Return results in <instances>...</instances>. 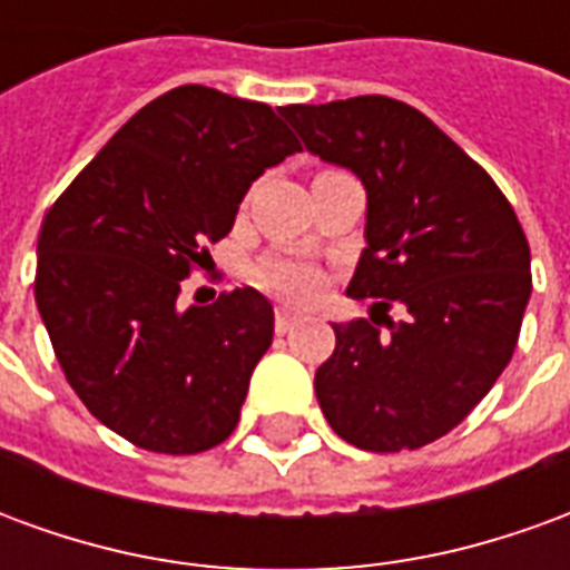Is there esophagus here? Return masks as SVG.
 <instances>
[{"label": "esophagus", "mask_w": 570, "mask_h": 570, "mask_svg": "<svg viewBox=\"0 0 570 570\" xmlns=\"http://www.w3.org/2000/svg\"><path fill=\"white\" fill-rule=\"evenodd\" d=\"M298 321V311L289 308V305H281V308L274 311V330L277 333H286V330H293Z\"/></svg>", "instance_id": "1"}]
</instances>
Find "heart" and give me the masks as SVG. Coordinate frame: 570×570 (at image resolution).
<instances>
[{"label": "heart", "instance_id": "1", "mask_svg": "<svg viewBox=\"0 0 570 570\" xmlns=\"http://www.w3.org/2000/svg\"><path fill=\"white\" fill-rule=\"evenodd\" d=\"M259 284L289 298H308L321 286L317 265L305 256H272L259 265Z\"/></svg>", "mask_w": 570, "mask_h": 570}]
</instances>
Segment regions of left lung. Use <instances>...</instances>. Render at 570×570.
Listing matches in <instances>:
<instances>
[{
	"label": "left lung",
	"mask_w": 570,
	"mask_h": 570,
	"mask_svg": "<svg viewBox=\"0 0 570 570\" xmlns=\"http://www.w3.org/2000/svg\"><path fill=\"white\" fill-rule=\"evenodd\" d=\"M277 112L366 188L347 296L372 298L387 326L375 314L335 323L317 403L357 449H421L458 428L513 357L531 296L525 232L494 179L409 104L372 94Z\"/></svg>",
	"instance_id": "obj_1"
}]
</instances>
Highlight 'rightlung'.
<instances>
[{
	"label": "right lung",
	"mask_w": 570,
	"mask_h": 570,
	"mask_svg": "<svg viewBox=\"0 0 570 570\" xmlns=\"http://www.w3.org/2000/svg\"><path fill=\"white\" fill-rule=\"evenodd\" d=\"M298 149L272 106L183 85L121 125L48 210L36 305L72 391L118 436L195 454L235 430L272 347V302L244 286L179 308V284Z\"/></svg>",
	"instance_id": "add662e5"
}]
</instances>
